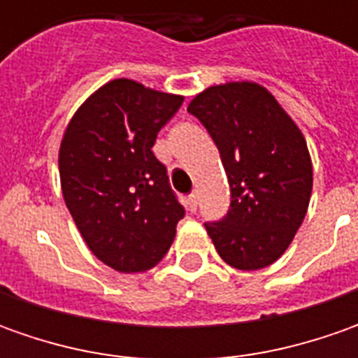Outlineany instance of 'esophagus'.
I'll list each match as a JSON object with an SVG mask.
<instances>
[{"label": "esophagus", "instance_id": "obj_1", "mask_svg": "<svg viewBox=\"0 0 358 358\" xmlns=\"http://www.w3.org/2000/svg\"><path fill=\"white\" fill-rule=\"evenodd\" d=\"M197 205H199V195H197V191H193V193L187 197V209H189V211H195Z\"/></svg>", "mask_w": 358, "mask_h": 358}]
</instances>
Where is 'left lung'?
Masks as SVG:
<instances>
[{
	"label": "left lung",
	"instance_id": "8db88e82",
	"mask_svg": "<svg viewBox=\"0 0 358 358\" xmlns=\"http://www.w3.org/2000/svg\"><path fill=\"white\" fill-rule=\"evenodd\" d=\"M187 111L209 131L231 187L227 215L205 223L231 267L257 271L281 257L309 209L313 165L295 121L251 81L213 85Z\"/></svg>",
	"mask_w": 358,
	"mask_h": 358
}]
</instances>
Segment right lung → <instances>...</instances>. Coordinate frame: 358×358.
<instances>
[{
  "label": "right lung",
  "mask_w": 358,
  "mask_h": 358,
  "mask_svg": "<svg viewBox=\"0 0 358 358\" xmlns=\"http://www.w3.org/2000/svg\"><path fill=\"white\" fill-rule=\"evenodd\" d=\"M181 95L113 79L71 117L59 147L65 205L91 253L119 273L155 267L185 209L151 147Z\"/></svg>",
  "instance_id": "obj_1"
}]
</instances>
